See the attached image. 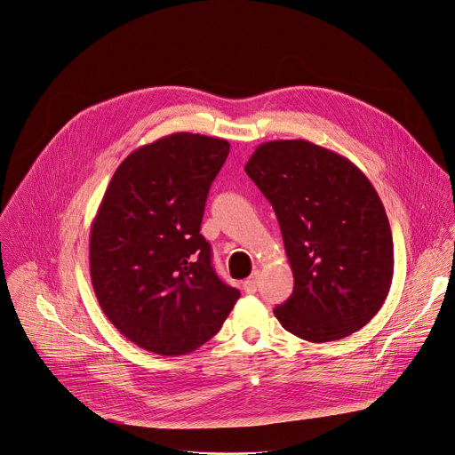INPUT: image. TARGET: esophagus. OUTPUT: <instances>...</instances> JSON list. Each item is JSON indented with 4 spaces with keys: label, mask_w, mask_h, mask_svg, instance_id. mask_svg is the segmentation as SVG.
<instances>
[{
    "label": "esophagus",
    "mask_w": 455,
    "mask_h": 455,
    "mask_svg": "<svg viewBox=\"0 0 455 455\" xmlns=\"http://www.w3.org/2000/svg\"><path fill=\"white\" fill-rule=\"evenodd\" d=\"M257 283H259V273L255 271L250 278H246V280L243 282V289H244V292H246V294H253V292H257Z\"/></svg>",
    "instance_id": "esophagus-1"
}]
</instances>
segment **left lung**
<instances>
[{
  "label": "left lung",
  "instance_id": "8db88e82",
  "mask_svg": "<svg viewBox=\"0 0 455 455\" xmlns=\"http://www.w3.org/2000/svg\"><path fill=\"white\" fill-rule=\"evenodd\" d=\"M244 170L275 209L294 275L280 324L317 344L363 328L394 276L388 216L365 173L307 140L266 141Z\"/></svg>",
  "mask_w": 455,
  "mask_h": 455
}]
</instances>
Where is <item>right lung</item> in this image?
<instances>
[{
  "label": "right lung",
  "mask_w": 455,
  "mask_h": 455,
  "mask_svg": "<svg viewBox=\"0 0 455 455\" xmlns=\"http://www.w3.org/2000/svg\"><path fill=\"white\" fill-rule=\"evenodd\" d=\"M230 143L173 132L131 152L90 230V276L111 324L163 356L211 340L241 292L221 282L200 234L209 188Z\"/></svg>",
  "instance_id": "obj_1"
}]
</instances>
